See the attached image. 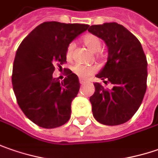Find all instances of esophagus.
<instances>
[{
    "mask_svg": "<svg viewBox=\"0 0 158 158\" xmlns=\"http://www.w3.org/2000/svg\"><path fill=\"white\" fill-rule=\"evenodd\" d=\"M86 82V80H85V79H79V83H80L81 85H83V84H85Z\"/></svg>",
    "mask_w": 158,
    "mask_h": 158,
    "instance_id": "1",
    "label": "esophagus"
}]
</instances>
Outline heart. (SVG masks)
<instances>
[{"label": "heart", "instance_id": "b5f03b06", "mask_svg": "<svg viewBox=\"0 0 158 158\" xmlns=\"http://www.w3.org/2000/svg\"><path fill=\"white\" fill-rule=\"evenodd\" d=\"M82 41L85 44L86 48L90 50V51L98 52L102 48V40L101 39L94 35V34H86L83 38H82ZM75 45L74 43H70L67 47L66 49V58L68 60H71L72 57V53H73V49H74ZM73 72L78 75L80 78H88L89 76H91L94 74L96 69L94 66H88L82 64H77L73 66L72 68Z\"/></svg>", "mask_w": 158, "mask_h": 158}]
</instances>
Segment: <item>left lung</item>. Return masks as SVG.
I'll use <instances>...</instances> for the list:
<instances>
[{
    "mask_svg": "<svg viewBox=\"0 0 158 158\" xmlns=\"http://www.w3.org/2000/svg\"><path fill=\"white\" fill-rule=\"evenodd\" d=\"M88 31L108 47L107 63L96 77L114 86L109 90L94 83L95 92L89 99L94 118L106 126L124 124L138 110L146 93V56L139 40L118 23L91 25Z\"/></svg>",
    "mask_w": 158,
    "mask_h": 158,
    "instance_id": "1",
    "label": "left lung"
}]
</instances>
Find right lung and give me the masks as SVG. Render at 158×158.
I'll list each match as a JSON object with an SVG mask.
<instances>
[{
	"instance_id": "add662e5",
	"label": "right lung",
	"mask_w": 158,
	"mask_h": 158,
	"mask_svg": "<svg viewBox=\"0 0 158 158\" xmlns=\"http://www.w3.org/2000/svg\"><path fill=\"white\" fill-rule=\"evenodd\" d=\"M88 24L56 21L38 25L23 40L13 64L12 85L18 105L37 126L56 128L68 122L72 102L79 90V78L69 69L60 82L55 67L66 63L68 45L86 31Z\"/></svg>"
}]
</instances>
